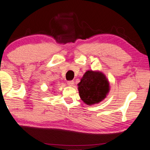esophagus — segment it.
Masks as SVG:
<instances>
[{"mask_svg":"<svg viewBox=\"0 0 150 150\" xmlns=\"http://www.w3.org/2000/svg\"><path fill=\"white\" fill-rule=\"evenodd\" d=\"M67 85L69 86H70V87H72L74 85V83L73 81H67Z\"/></svg>","mask_w":150,"mask_h":150,"instance_id":"obj_1","label":"esophagus"}]
</instances>
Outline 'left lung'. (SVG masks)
Wrapping results in <instances>:
<instances>
[{
	"label": "left lung",
	"instance_id": "1",
	"mask_svg": "<svg viewBox=\"0 0 150 150\" xmlns=\"http://www.w3.org/2000/svg\"><path fill=\"white\" fill-rule=\"evenodd\" d=\"M81 99L87 105L98 104L109 93V82L100 71L88 70L78 84Z\"/></svg>",
	"mask_w": 150,
	"mask_h": 150
}]
</instances>
